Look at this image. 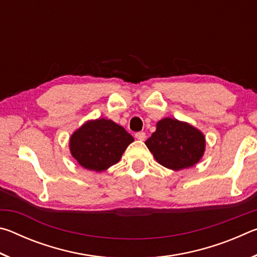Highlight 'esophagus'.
<instances>
[{
	"label": "esophagus",
	"mask_w": 257,
	"mask_h": 257,
	"mask_svg": "<svg viewBox=\"0 0 257 257\" xmlns=\"http://www.w3.org/2000/svg\"><path fill=\"white\" fill-rule=\"evenodd\" d=\"M135 137H136L138 141H145L146 138V134L144 132H141V133H136L135 134Z\"/></svg>",
	"instance_id": "1"
}]
</instances>
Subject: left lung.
I'll return each mask as SVG.
<instances>
[{
    "mask_svg": "<svg viewBox=\"0 0 257 257\" xmlns=\"http://www.w3.org/2000/svg\"><path fill=\"white\" fill-rule=\"evenodd\" d=\"M155 160L171 170L196 164L205 150L204 135L188 123L165 118L156 124V132L145 142Z\"/></svg>",
    "mask_w": 257,
    "mask_h": 257,
    "instance_id": "8db88e82",
    "label": "left lung"
}]
</instances>
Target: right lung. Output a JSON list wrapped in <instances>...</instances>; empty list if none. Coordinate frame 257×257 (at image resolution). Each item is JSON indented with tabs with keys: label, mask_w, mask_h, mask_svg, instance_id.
<instances>
[{
	"label": "right lung",
	"mask_w": 257,
	"mask_h": 257,
	"mask_svg": "<svg viewBox=\"0 0 257 257\" xmlns=\"http://www.w3.org/2000/svg\"><path fill=\"white\" fill-rule=\"evenodd\" d=\"M132 135L112 120L88 121L72 135L70 151L87 170L101 172L119 162L130 143Z\"/></svg>",
	"instance_id": "1"
}]
</instances>
